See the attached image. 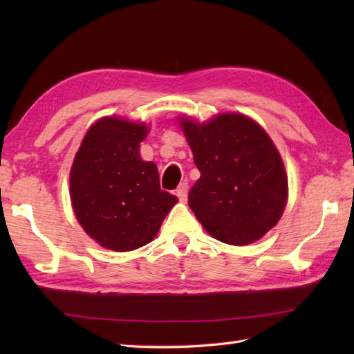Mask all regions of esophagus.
<instances>
[{"label": "esophagus", "instance_id": "obj_1", "mask_svg": "<svg viewBox=\"0 0 354 354\" xmlns=\"http://www.w3.org/2000/svg\"><path fill=\"white\" fill-rule=\"evenodd\" d=\"M187 193H189V183H181L176 189V196L179 198V201H185L187 199Z\"/></svg>", "mask_w": 354, "mask_h": 354}]
</instances>
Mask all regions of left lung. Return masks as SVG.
<instances>
[{
  "instance_id": "obj_1",
  "label": "left lung",
  "mask_w": 354,
  "mask_h": 354,
  "mask_svg": "<svg viewBox=\"0 0 354 354\" xmlns=\"http://www.w3.org/2000/svg\"><path fill=\"white\" fill-rule=\"evenodd\" d=\"M193 161L201 171L189 205L209 236L243 246L275 227L288 202L280 153L260 124L242 114L207 123L181 118Z\"/></svg>"
}]
</instances>
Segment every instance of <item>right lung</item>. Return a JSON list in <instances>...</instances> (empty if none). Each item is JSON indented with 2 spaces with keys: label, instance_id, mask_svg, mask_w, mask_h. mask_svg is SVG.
Wrapping results in <instances>:
<instances>
[{
  "label": "right lung",
  "instance_id": "1",
  "mask_svg": "<svg viewBox=\"0 0 354 354\" xmlns=\"http://www.w3.org/2000/svg\"><path fill=\"white\" fill-rule=\"evenodd\" d=\"M147 127L104 117L86 132L70 173L74 214L106 250L126 252L152 242L178 198L161 190L158 167L142 161Z\"/></svg>",
  "mask_w": 354,
  "mask_h": 354
}]
</instances>
